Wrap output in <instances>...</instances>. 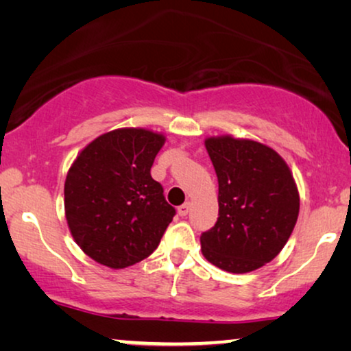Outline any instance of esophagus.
Wrapping results in <instances>:
<instances>
[{
  "instance_id": "esophagus-1",
  "label": "esophagus",
  "mask_w": 351,
  "mask_h": 351,
  "mask_svg": "<svg viewBox=\"0 0 351 351\" xmlns=\"http://www.w3.org/2000/svg\"><path fill=\"white\" fill-rule=\"evenodd\" d=\"M190 208H191L190 203H184L182 206H179V209H177V213H179L180 217H185V215L190 213Z\"/></svg>"
}]
</instances>
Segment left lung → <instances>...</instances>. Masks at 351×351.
<instances>
[{
    "label": "left lung",
    "instance_id": "left-lung-1",
    "mask_svg": "<svg viewBox=\"0 0 351 351\" xmlns=\"http://www.w3.org/2000/svg\"><path fill=\"white\" fill-rule=\"evenodd\" d=\"M219 180V219L201 234V252L230 273L273 261L299 217V191L286 161L263 143L209 137L204 142Z\"/></svg>",
    "mask_w": 351,
    "mask_h": 351
}]
</instances>
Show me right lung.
Listing matches in <instances>:
<instances>
[{"label": "right lung", "instance_id": "right-lung-1", "mask_svg": "<svg viewBox=\"0 0 351 351\" xmlns=\"http://www.w3.org/2000/svg\"><path fill=\"white\" fill-rule=\"evenodd\" d=\"M165 141L147 129H117L90 142L71 165L65 217L76 244L95 262L126 268L160 244L176 215L150 174Z\"/></svg>", "mask_w": 351, "mask_h": 351}]
</instances>
